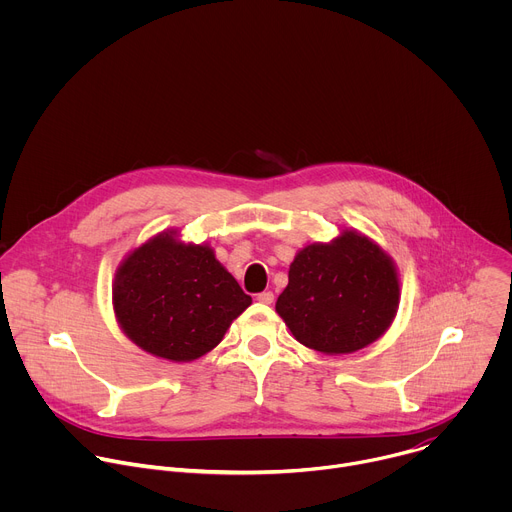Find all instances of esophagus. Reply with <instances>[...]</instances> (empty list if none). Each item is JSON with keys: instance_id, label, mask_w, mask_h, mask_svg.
Segmentation results:
<instances>
[{"instance_id": "1", "label": "esophagus", "mask_w": 512, "mask_h": 512, "mask_svg": "<svg viewBox=\"0 0 512 512\" xmlns=\"http://www.w3.org/2000/svg\"><path fill=\"white\" fill-rule=\"evenodd\" d=\"M257 302L259 304H271L273 302V294H271V291H261V294H257Z\"/></svg>"}]
</instances>
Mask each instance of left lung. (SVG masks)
Segmentation results:
<instances>
[{
    "label": "left lung",
    "mask_w": 512,
    "mask_h": 512,
    "mask_svg": "<svg viewBox=\"0 0 512 512\" xmlns=\"http://www.w3.org/2000/svg\"><path fill=\"white\" fill-rule=\"evenodd\" d=\"M287 277L275 310L298 342L324 354H348L373 344L399 308L393 259L356 231L304 247Z\"/></svg>",
    "instance_id": "left-lung-1"
}]
</instances>
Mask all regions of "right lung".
<instances>
[{"label":"right lung","mask_w":512,"mask_h":512,"mask_svg":"<svg viewBox=\"0 0 512 512\" xmlns=\"http://www.w3.org/2000/svg\"><path fill=\"white\" fill-rule=\"evenodd\" d=\"M249 306L251 296L214 251L180 241L176 231L133 249L113 281V310L127 338L174 362L210 352Z\"/></svg>","instance_id":"obj_1"}]
</instances>
